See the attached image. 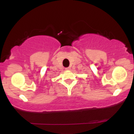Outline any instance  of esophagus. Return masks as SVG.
<instances>
[{"instance_id":"34e87169","label":"esophagus","mask_w":134,"mask_h":134,"mask_svg":"<svg viewBox=\"0 0 134 134\" xmlns=\"http://www.w3.org/2000/svg\"><path fill=\"white\" fill-rule=\"evenodd\" d=\"M65 69L67 70H70V67H67V68H65Z\"/></svg>"}]
</instances>
